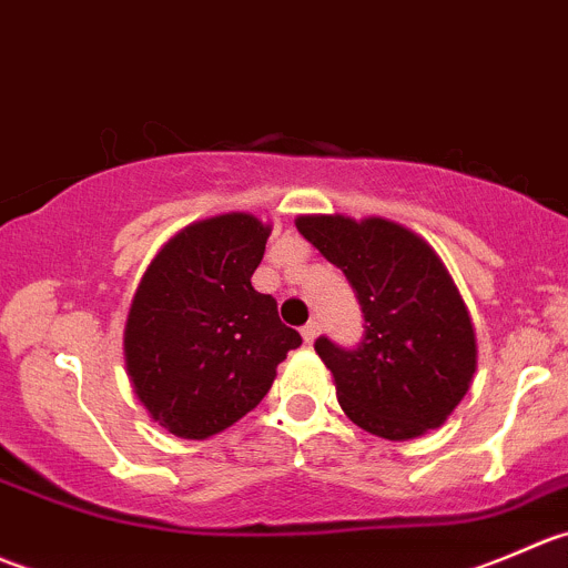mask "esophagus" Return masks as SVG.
<instances>
[{"label": "esophagus", "instance_id": "obj_1", "mask_svg": "<svg viewBox=\"0 0 568 568\" xmlns=\"http://www.w3.org/2000/svg\"><path fill=\"white\" fill-rule=\"evenodd\" d=\"M301 334H303V339H306V342L317 339V334H320V323H317V320H308V323L301 328Z\"/></svg>", "mask_w": 568, "mask_h": 568}]
</instances>
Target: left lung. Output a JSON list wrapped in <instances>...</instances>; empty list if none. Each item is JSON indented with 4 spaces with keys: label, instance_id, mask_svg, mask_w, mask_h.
Wrapping results in <instances>:
<instances>
[{
    "label": "left lung",
    "instance_id": "8db88e82",
    "mask_svg": "<svg viewBox=\"0 0 568 568\" xmlns=\"http://www.w3.org/2000/svg\"><path fill=\"white\" fill-rule=\"evenodd\" d=\"M297 232L347 276L364 312V339L314 351L334 375L351 423L408 442L447 423L477 369L473 317L434 245L386 217L297 215Z\"/></svg>",
    "mask_w": 568,
    "mask_h": 568
}]
</instances>
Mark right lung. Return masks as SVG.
Here are the masks:
<instances>
[{
    "mask_svg": "<svg viewBox=\"0 0 568 568\" xmlns=\"http://www.w3.org/2000/svg\"><path fill=\"white\" fill-rule=\"evenodd\" d=\"M273 226L248 212L204 217L173 234L145 267L123 328L132 392L160 428L210 439L262 403L301 345L251 276Z\"/></svg>",
    "mask_w": 568,
    "mask_h": 568,
    "instance_id": "add662e5",
    "label": "right lung"
}]
</instances>
